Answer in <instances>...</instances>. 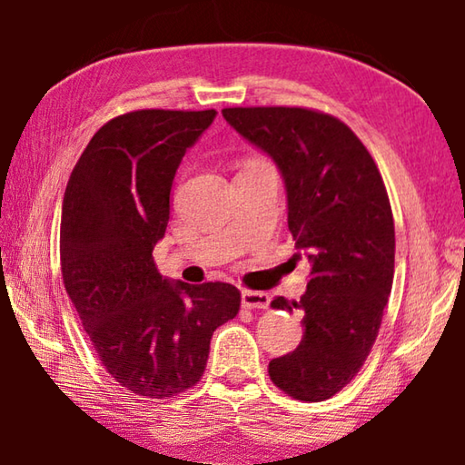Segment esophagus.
Wrapping results in <instances>:
<instances>
[{
    "instance_id": "1",
    "label": "esophagus",
    "mask_w": 465,
    "mask_h": 465,
    "mask_svg": "<svg viewBox=\"0 0 465 465\" xmlns=\"http://www.w3.org/2000/svg\"><path fill=\"white\" fill-rule=\"evenodd\" d=\"M271 303V295L264 291H242V305L246 310H266Z\"/></svg>"
}]
</instances>
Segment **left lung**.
I'll use <instances>...</instances> for the list:
<instances>
[{
    "label": "left lung",
    "instance_id": "1",
    "mask_svg": "<svg viewBox=\"0 0 465 465\" xmlns=\"http://www.w3.org/2000/svg\"><path fill=\"white\" fill-rule=\"evenodd\" d=\"M225 121L277 163L287 188V223L312 264L299 302L293 352L269 363L272 383L302 402L341 391L371 352L393 281L396 232L383 178L361 139L336 116L302 106L223 108Z\"/></svg>",
    "mask_w": 465,
    "mask_h": 465
}]
</instances>
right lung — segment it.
Returning <instances> with one entry per match:
<instances>
[{"mask_svg":"<svg viewBox=\"0 0 465 465\" xmlns=\"http://www.w3.org/2000/svg\"><path fill=\"white\" fill-rule=\"evenodd\" d=\"M215 114L147 108L116 116L90 139L63 196V285L106 371L143 398L193 388L211 336L240 312L230 282H170L153 262L176 170Z\"/></svg>","mask_w":465,"mask_h":465,"instance_id":"add662e5","label":"right lung"}]
</instances>
